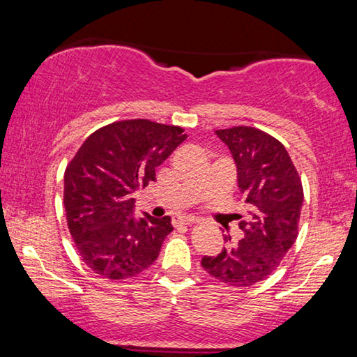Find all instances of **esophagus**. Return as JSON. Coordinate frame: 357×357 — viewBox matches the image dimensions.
<instances>
[{"mask_svg": "<svg viewBox=\"0 0 357 357\" xmlns=\"http://www.w3.org/2000/svg\"><path fill=\"white\" fill-rule=\"evenodd\" d=\"M198 222V219L192 215H174L173 217V225H192V223Z\"/></svg>", "mask_w": 357, "mask_h": 357, "instance_id": "esophagus-1", "label": "esophagus"}]
</instances>
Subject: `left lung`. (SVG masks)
Instances as JSON below:
<instances>
[{
	"mask_svg": "<svg viewBox=\"0 0 357 357\" xmlns=\"http://www.w3.org/2000/svg\"><path fill=\"white\" fill-rule=\"evenodd\" d=\"M215 134L236 164L247 219L238 215L244 238L219 255L203 257L202 266L228 287H252L274 273L298 238L304 190L285 146L273 135L247 126Z\"/></svg>",
	"mask_w": 357,
	"mask_h": 357,
	"instance_id": "1",
	"label": "left lung"
}]
</instances>
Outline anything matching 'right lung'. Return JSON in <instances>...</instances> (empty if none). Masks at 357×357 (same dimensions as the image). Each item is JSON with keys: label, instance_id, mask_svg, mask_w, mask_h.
Wrapping results in <instances>:
<instances>
[{"label": "right lung", "instance_id": "add662e5", "mask_svg": "<svg viewBox=\"0 0 357 357\" xmlns=\"http://www.w3.org/2000/svg\"><path fill=\"white\" fill-rule=\"evenodd\" d=\"M149 119L116 121L89 135L64 173L69 231L84 264L110 280L142 274L172 233V217L135 219L134 192L187 135Z\"/></svg>", "mask_w": 357, "mask_h": 357}]
</instances>
